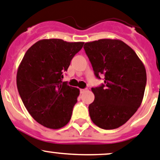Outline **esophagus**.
<instances>
[{
	"label": "esophagus",
	"mask_w": 160,
	"mask_h": 160,
	"mask_svg": "<svg viewBox=\"0 0 160 160\" xmlns=\"http://www.w3.org/2000/svg\"><path fill=\"white\" fill-rule=\"evenodd\" d=\"M86 91H87V89H80V93H81V94L84 93Z\"/></svg>",
	"instance_id": "1"
}]
</instances>
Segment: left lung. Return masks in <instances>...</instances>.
<instances>
[{
    "label": "left lung",
    "instance_id": "8db88e82",
    "mask_svg": "<svg viewBox=\"0 0 160 160\" xmlns=\"http://www.w3.org/2000/svg\"><path fill=\"white\" fill-rule=\"evenodd\" d=\"M83 48L95 77L104 76V84L92 88L95 100L88 107L91 119L101 129H117L142 102L147 82L145 67L135 51L121 40L89 42Z\"/></svg>",
    "mask_w": 160,
    "mask_h": 160
}]
</instances>
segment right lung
I'll use <instances>...</instances> for the list:
<instances>
[{
	"label": "right lung",
	"mask_w": 160,
	"mask_h": 160,
	"mask_svg": "<svg viewBox=\"0 0 160 160\" xmlns=\"http://www.w3.org/2000/svg\"><path fill=\"white\" fill-rule=\"evenodd\" d=\"M82 42L42 39L23 56L16 74L18 92L31 117L46 128L61 129L71 119L80 90L62 82Z\"/></svg>",
	"instance_id": "add662e5"
}]
</instances>
